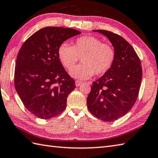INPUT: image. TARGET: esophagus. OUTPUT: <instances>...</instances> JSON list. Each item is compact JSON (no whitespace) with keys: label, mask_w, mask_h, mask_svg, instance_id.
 Instances as JSON below:
<instances>
[{"label":"esophagus","mask_w":158,"mask_h":158,"mask_svg":"<svg viewBox=\"0 0 158 158\" xmlns=\"http://www.w3.org/2000/svg\"><path fill=\"white\" fill-rule=\"evenodd\" d=\"M81 85V82L79 81H75V85L77 87H79Z\"/></svg>","instance_id":"1"}]
</instances>
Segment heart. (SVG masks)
I'll use <instances>...</instances> for the list:
<instances>
[{
  "mask_svg": "<svg viewBox=\"0 0 158 158\" xmlns=\"http://www.w3.org/2000/svg\"><path fill=\"white\" fill-rule=\"evenodd\" d=\"M58 58L67 69H71L81 58L82 64L70 71L72 77L86 80L94 74L101 75L111 68L114 61L115 51L113 47L104 44L94 36H83L75 40L73 46L63 43L58 49Z\"/></svg>",
  "mask_w": 158,
  "mask_h": 158,
  "instance_id": "obj_1",
  "label": "heart"
}]
</instances>
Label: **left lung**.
Here are the masks:
<instances>
[{"mask_svg": "<svg viewBox=\"0 0 158 158\" xmlns=\"http://www.w3.org/2000/svg\"><path fill=\"white\" fill-rule=\"evenodd\" d=\"M106 36L115 51L111 68L93 82L87 104L94 116L105 122L124 116L133 108L142 79L141 61L134 48L121 36L106 30H93Z\"/></svg>", "mask_w": 158, "mask_h": 158, "instance_id": "obj_1", "label": "left lung"}]
</instances>
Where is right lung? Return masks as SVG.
Instances as JSON below:
<instances>
[{
  "mask_svg": "<svg viewBox=\"0 0 158 158\" xmlns=\"http://www.w3.org/2000/svg\"><path fill=\"white\" fill-rule=\"evenodd\" d=\"M72 28L46 27L31 35L18 53L15 87L28 110L42 119L60 114L76 87L58 58L66 40L81 34Z\"/></svg>",
  "mask_w": 158,
  "mask_h": 158,
  "instance_id": "right-lung-1",
  "label": "right lung"
}]
</instances>
